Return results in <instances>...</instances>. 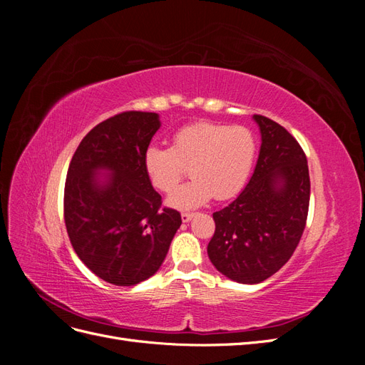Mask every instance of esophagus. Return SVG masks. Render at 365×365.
Wrapping results in <instances>:
<instances>
[{
  "label": "esophagus",
  "mask_w": 365,
  "mask_h": 365,
  "mask_svg": "<svg viewBox=\"0 0 365 365\" xmlns=\"http://www.w3.org/2000/svg\"><path fill=\"white\" fill-rule=\"evenodd\" d=\"M193 213H181V219H182V222L184 224H187V222H190V220L193 219Z\"/></svg>",
  "instance_id": "esophagus-1"
}]
</instances>
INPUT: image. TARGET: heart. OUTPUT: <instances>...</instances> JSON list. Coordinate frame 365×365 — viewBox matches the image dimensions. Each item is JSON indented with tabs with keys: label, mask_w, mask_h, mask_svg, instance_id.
Here are the masks:
<instances>
[{
	"label": "heart",
	"mask_w": 365,
	"mask_h": 365,
	"mask_svg": "<svg viewBox=\"0 0 365 365\" xmlns=\"http://www.w3.org/2000/svg\"><path fill=\"white\" fill-rule=\"evenodd\" d=\"M257 140L245 126L200 121L175 132L170 148L150 146L143 165L152 185L170 193L187 167L194 180L169 195L165 204L193 210L212 197L224 201L244 189L256 160Z\"/></svg>",
	"instance_id": "1"
}]
</instances>
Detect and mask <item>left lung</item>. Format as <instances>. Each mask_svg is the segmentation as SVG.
<instances>
[{"instance_id":"8db88e82","label":"left lung","mask_w":365,"mask_h":365,"mask_svg":"<svg viewBox=\"0 0 365 365\" xmlns=\"http://www.w3.org/2000/svg\"><path fill=\"white\" fill-rule=\"evenodd\" d=\"M262 145L247 187L213 213L215 235L207 247L215 268L230 280L256 284L288 262L306 225L311 181L297 140L279 123L252 115Z\"/></svg>"}]
</instances>
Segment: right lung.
Returning a JSON list of instances; mask_svg holds the SVG:
<instances>
[{"instance_id":"1","label":"right lung","mask_w":365,"mask_h":365,"mask_svg":"<svg viewBox=\"0 0 365 365\" xmlns=\"http://www.w3.org/2000/svg\"><path fill=\"white\" fill-rule=\"evenodd\" d=\"M160 126L157 113L108 118L83 137L68 168L63 216L71 245L97 277L117 286L152 277L181 225L176 210H160L143 165Z\"/></svg>"}]
</instances>
